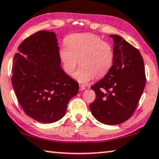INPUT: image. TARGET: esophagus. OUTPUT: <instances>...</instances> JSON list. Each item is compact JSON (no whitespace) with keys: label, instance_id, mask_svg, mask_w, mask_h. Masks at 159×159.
<instances>
[{"label":"esophagus","instance_id":"esophagus-1","mask_svg":"<svg viewBox=\"0 0 159 159\" xmlns=\"http://www.w3.org/2000/svg\"><path fill=\"white\" fill-rule=\"evenodd\" d=\"M85 89H86V87L83 86V85H80V91H83V90H84Z\"/></svg>","mask_w":159,"mask_h":159}]
</instances>
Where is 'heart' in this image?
I'll return each mask as SVG.
<instances>
[{"mask_svg":"<svg viewBox=\"0 0 159 159\" xmlns=\"http://www.w3.org/2000/svg\"><path fill=\"white\" fill-rule=\"evenodd\" d=\"M65 46L58 50L62 68L66 74H74L78 82L86 84L95 77H102L109 72L114 62V50L110 43L92 33H75L67 36Z\"/></svg>","mask_w":159,"mask_h":159,"instance_id":"obj_1","label":"heart"}]
</instances>
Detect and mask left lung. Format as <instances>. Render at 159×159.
I'll return each mask as SVG.
<instances>
[{
  "label": "left lung",
  "instance_id": "left-lung-1",
  "mask_svg": "<svg viewBox=\"0 0 159 159\" xmlns=\"http://www.w3.org/2000/svg\"><path fill=\"white\" fill-rule=\"evenodd\" d=\"M113 38L114 62L109 72L91 87L96 98L89 105L97 121L116 125L133 115L146 84L144 63L139 51L121 36Z\"/></svg>",
  "mask_w": 159,
  "mask_h": 159
}]
</instances>
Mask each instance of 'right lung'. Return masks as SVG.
I'll use <instances>...</instances> for the list:
<instances>
[{"label": "right lung", "instance_id": "1", "mask_svg": "<svg viewBox=\"0 0 159 159\" xmlns=\"http://www.w3.org/2000/svg\"><path fill=\"white\" fill-rule=\"evenodd\" d=\"M13 58L12 84L27 115L42 123L65 116L79 84L63 71L54 32L38 31L24 40Z\"/></svg>", "mask_w": 159, "mask_h": 159}]
</instances>
